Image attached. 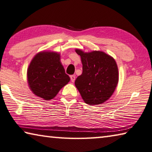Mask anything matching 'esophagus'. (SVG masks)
<instances>
[{
	"mask_svg": "<svg viewBox=\"0 0 152 152\" xmlns=\"http://www.w3.org/2000/svg\"><path fill=\"white\" fill-rule=\"evenodd\" d=\"M75 79H76V76L75 75H71L70 76V80L71 81L74 82V81H75Z\"/></svg>",
	"mask_w": 152,
	"mask_h": 152,
	"instance_id": "1",
	"label": "esophagus"
}]
</instances>
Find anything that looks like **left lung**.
Returning <instances> with one entry per match:
<instances>
[{
	"label": "left lung",
	"mask_w": 152,
	"mask_h": 152,
	"mask_svg": "<svg viewBox=\"0 0 152 152\" xmlns=\"http://www.w3.org/2000/svg\"><path fill=\"white\" fill-rule=\"evenodd\" d=\"M75 51L82 64V74L75 80L82 99L90 105L103 103L112 96L119 81L116 61L103 51Z\"/></svg>",
	"instance_id": "1"
}]
</instances>
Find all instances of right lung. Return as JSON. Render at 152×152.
<instances>
[{
	"label": "right lung",
	"instance_id": "add662e5",
	"mask_svg": "<svg viewBox=\"0 0 152 152\" xmlns=\"http://www.w3.org/2000/svg\"><path fill=\"white\" fill-rule=\"evenodd\" d=\"M60 61V54L41 51L36 54L27 69V82L33 94L49 101L70 81Z\"/></svg>",
	"mask_w": 152,
	"mask_h": 152
}]
</instances>
